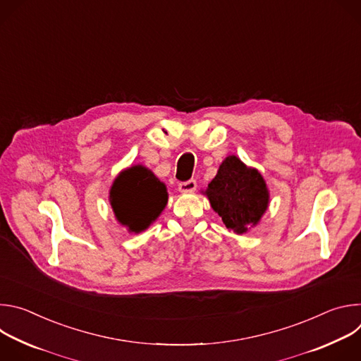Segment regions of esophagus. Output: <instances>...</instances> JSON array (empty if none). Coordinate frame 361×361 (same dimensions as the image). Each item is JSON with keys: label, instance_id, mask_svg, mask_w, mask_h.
<instances>
[{"label": "esophagus", "instance_id": "obj_1", "mask_svg": "<svg viewBox=\"0 0 361 361\" xmlns=\"http://www.w3.org/2000/svg\"><path fill=\"white\" fill-rule=\"evenodd\" d=\"M197 188V181L195 180H188V181H183L178 184V190L180 192H192Z\"/></svg>", "mask_w": 361, "mask_h": 361}]
</instances>
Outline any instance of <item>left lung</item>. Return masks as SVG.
Instances as JSON below:
<instances>
[{"label": "left lung", "instance_id": "left-lung-1", "mask_svg": "<svg viewBox=\"0 0 361 361\" xmlns=\"http://www.w3.org/2000/svg\"><path fill=\"white\" fill-rule=\"evenodd\" d=\"M204 194L226 227L237 234L259 224L270 200L263 176L235 156H228L221 163Z\"/></svg>", "mask_w": 361, "mask_h": 361}]
</instances>
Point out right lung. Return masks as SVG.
Listing matches in <instances>:
<instances>
[{"instance_id":"obj_1","label":"right lung","mask_w":361,"mask_h":361,"mask_svg":"<svg viewBox=\"0 0 361 361\" xmlns=\"http://www.w3.org/2000/svg\"><path fill=\"white\" fill-rule=\"evenodd\" d=\"M169 192L148 169L133 166L118 174L110 190L116 219L130 233H141L156 221L167 205Z\"/></svg>"}]
</instances>
